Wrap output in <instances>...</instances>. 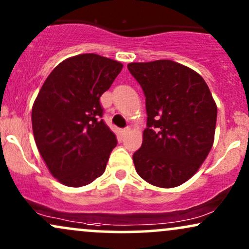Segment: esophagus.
<instances>
[{
  "label": "esophagus",
  "mask_w": 249,
  "mask_h": 249,
  "mask_svg": "<svg viewBox=\"0 0 249 249\" xmlns=\"http://www.w3.org/2000/svg\"><path fill=\"white\" fill-rule=\"evenodd\" d=\"M129 131H130V128L129 127H125V128H124V129H122L121 133H122V135H127V134L129 133Z\"/></svg>",
  "instance_id": "34e87169"
}]
</instances>
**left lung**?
<instances>
[{"instance_id":"1","label":"left lung","mask_w":249,"mask_h":249,"mask_svg":"<svg viewBox=\"0 0 249 249\" xmlns=\"http://www.w3.org/2000/svg\"><path fill=\"white\" fill-rule=\"evenodd\" d=\"M145 96L147 128L133 155L137 174L159 188H175L197 172L214 140L217 106L205 80L163 59L128 64Z\"/></svg>"}]
</instances>
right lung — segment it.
<instances>
[{
  "label": "right lung",
  "instance_id": "obj_1",
  "mask_svg": "<svg viewBox=\"0 0 249 249\" xmlns=\"http://www.w3.org/2000/svg\"><path fill=\"white\" fill-rule=\"evenodd\" d=\"M122 66L95 53L75 55L61 61L38 93L31 113L35 141L64 185H87L105 172L118 141L101 119L100 96Z\"/></svg>",
  "mask_w": 249,
  "mask_h": 249
}]
</instances>
